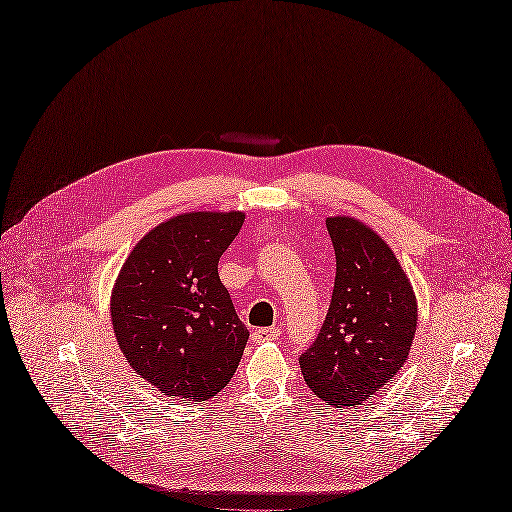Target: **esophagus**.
I'll return each instance as SVG.
<instances>
[{"mask_svg":"<svg viewBox=\"0 0 512 512\" xmlns=\"http://www.w3.org/2000/svg\"><path fill=\"white\" fill-rule=\"evenodd\" d=\"M281 330L275 328V326H269V328H258L252 332V341L254 343H264V341H275L279 339Z\"/></svg>","mask_w":512,"mask_h":512,"instance_id":"obj_1","label":"esophagus"}]
</instances>
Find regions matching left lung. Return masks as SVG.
<instances>
[{
    "label": "left lung",
    "mask_w": 512,
    "mask_h": 512,
    "mask_svg": "<svg viewBox=\"0 0 512 512\" xmlns=\"http://www.w3.org/2000/svg\"><path fill=\"white\" fill-rule=\"evenodd\" d=\"M337 275L326 320L298 358L317 398L354 407L407 362L417 328L411 281L387 243L354 218H328Z\"/></svg>",
    "instance_id": "1"
}]
</instances>
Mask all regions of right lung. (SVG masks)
<instances>
[{"label": "right lung", "instance_id": "add662e5", "mask_svg": "<svg viewBox=\"0 0 512 512\" xmlns=\"http://www.w3.org/2000/svg\"><path fill=\"white\" fill-rule=\"evenodd\" d=\"M241 211L158 224L122 264L112 324L122 354L165 396L201 402L231 381L250 332L218 275Z\"/></svg>", "mask_w": 512, "mask_h": 512}]
</instances>
